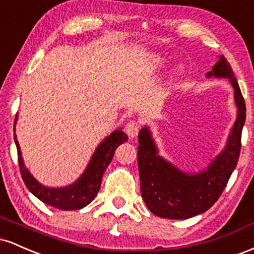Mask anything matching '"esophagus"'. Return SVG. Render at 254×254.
<instances>
[{"mask_svg":"<svg viewBox=\"0 0 254 254\" xmlns=\"http://www.w3.org/2000/svg\"><path fill=\"white\" fill-rule=\"evenodd\" d=\"M138 131H139V124L137 122H130L127 123V127H125V132L127 133V136L130 138H135V137L138 135Z\"/></svg>","mask_w":254,"mask_h":254,"instance_id":"esophagus-1","label":"esophagus"}]
</instances>
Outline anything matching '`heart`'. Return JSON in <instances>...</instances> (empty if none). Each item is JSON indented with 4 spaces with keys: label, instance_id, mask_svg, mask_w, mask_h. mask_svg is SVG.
Returning a JSON list of instances; mask_svg holds the SVG:
<instances>
[{
    "label": "heart",
    "instance_id": "1",
    "mask_svg": "<svg viewBox=\"0 0 254 254\" xmlns=\"http://www.w3.org/2000/svg\"><path fill=\"white\" fill-rule=\"evenodd\" d=\"M164 63H165L164 58L160 57V56H156V55L151 56L150 60H149V65H150L151 69L161 68V66L164 65ZM182 71H183L182 66H178V68L176 69V74H180V72H182Z\"/></svg>",
    "mask_w": 254,
    "mask_h": 254
}]
</instances>
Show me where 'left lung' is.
Returning a JSON list of instances; mask_svg holds the SVG:
<instances>
[{"instance_id":"obj_1","label":"left lung","mask_w":254,"mask_h":254,"mask_svg":"<svg viewBox=\"0 0 254 254\" xmlns=\"http://www.w3.org/2000/svg\"><path fill=\"white\" fill-rule=\"evenodd\" d=\"M206 77L228 78L234 89L238 107L237 119L227 138V143L214 160L196 173H188L159 155L149 127L138 133V162L141 194L145 205L159 217L185 220L203 214L214 205L221 196L233 171L235 170L241 149V131L246 119V106L240 87L230 64L223 56L206 72Z\"/></svg>"}]
</instances>
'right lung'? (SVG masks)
<instances>
[{"label": "right lung", "instance_id": "obj_1", "mask_svg": "<svg viewBox=\"0 0 254 254\" xmlns=\"http://www.w3.org/2000/svg\"><path fill=\"white\" fill-rule=\"evenodd\" d=\"M17 121V115L14 121V132H15V124ZM123 127L115 130L109 136H106L98 145L97 149L90 157L86 170L77 180L70 185L62 186V188H48L40 184L31 174V172L26 168L24 159H22L21 150H20L19 142L16 135L14 133L17 149V159H19L20 172L24 179L25 185L38 199L48 205L60 209V210H77L82 209L94 199L100 190L101 179L105 173V170L110 162L112 161L115 151L121 144L127 141V133L122 131Z\"/></svg>", "mask_w": 254, "mask_h": 254}]
</instances>
